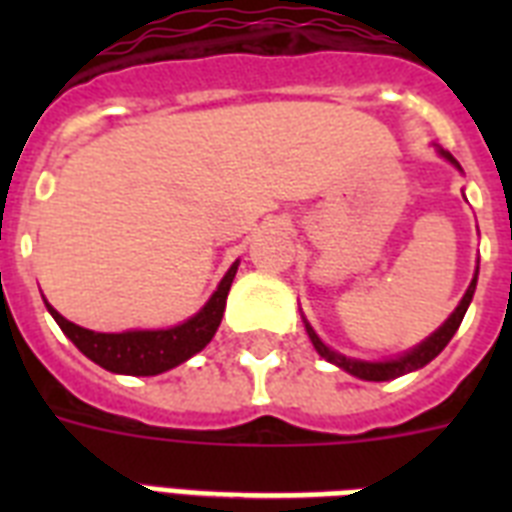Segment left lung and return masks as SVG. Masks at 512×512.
<instances>
[{
    "instance_id": "left-lung-1",
    "label": "left lung",
    "mask_w": 512,
    "mask_h": 512,
    "mask_svg": "<svg viewBox=\"0 0 512 512\" xmlns=\"http://www.w3.org/2000/svg\"><path fill=\"white\" fill-rule=\"evenodd\" d=\"M441 154L449 159L452 164L454 162V156L452 154H446V151H441ZM476 281H478V273H476V279L470 281V287L468 292H465V297H462V303L457 305V311L446 319V324L438 332H433V335L428 337L425 342H420L417 348L409 350V353H404L401 358H393V361H356V358H345L340 356V353H335V350H329L324 342L319 340V335L313 332L308 324H305V329H308V335H311V342H313V348L319 350L321 356L327 358V361H332V364H337L340 369H345V372H350L353 377H361V380H372V382H385V380H393V377H401V374L406 372H414V369H420V366L430 364L433 358L441 353V350L449 345V340L454 337V332L460 329L462 319H465V311H468V305L470 300H473V292H476Z\"/></svg>"
}]
</instances>
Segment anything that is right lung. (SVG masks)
Returning a JSON list of instances; mask_svg holds the SVG:
<instances>
[{
    "mask_svg": "<svg viewBox=\"0 0 512 512\" xmlns=\"http://www.w3.org/2000/svg\"><path fill=\"white\" fill-rule=\"evenodd\" d=\"M239 263L231 265L225 273L220 287L209 303L201 308L193 319L185 324H177L172 329H156V332H119V335H106V332H90V329L76 327L68 319H63L52 305L47 311L58 327L66 332V337L82 350L84 356L92 358L95 364L116 374H132V377H148V374H162L172 366L183 364L193 353H199L212 337H215L220 319L225 311V297L233 284Z\"/></svg>",
    "mask_w": 512,
    "mask_h": 512,
    "instance_id": "right-lung-1",
    "label": "right lung"
}]
</instances>
